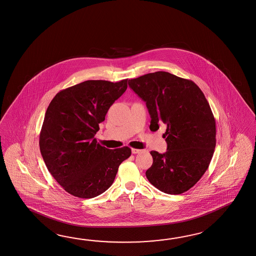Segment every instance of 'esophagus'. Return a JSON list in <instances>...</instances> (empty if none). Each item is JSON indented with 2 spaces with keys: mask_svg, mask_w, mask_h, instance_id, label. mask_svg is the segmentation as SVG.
<instances>
[{
  "mask_svg": "<svg viewBox=\"0 0 256 256\" xmlns=\"http://www.w3.org/2000/svg\"><path fill=\"white\" fill-rule=\"evenodd\" d=\"M140 152H141L140 149L132 148V154H138V153H140Z\"/></svg>",
  "mask_w": 256,
  "mask_h": 256,
  "instance_id": "obj_1",
  "label": "esophagus"
}]
</instances>
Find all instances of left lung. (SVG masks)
I'll return each mask as SVG.
<instances>
[{"instance_id": "obj_1", "label": "left lung", "mask_w": 256, "mask_h": 256, "mask_svg": "<svg viewBox=\"0 0 256 256\" xmlns=\"http://www.w3.org/2000/svg\"><path fill=\"white\" fill-rule=\"evenodd\" d=\"M129 86L146 102L150 130L166 125V151H151L153 164L146 172L149 182L168 194L190 189L206 172L216 148V120L196 84L166 72L129 80Z\"/></svg>"}]
</instances>
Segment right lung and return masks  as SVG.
I'll list each match as a JSON object with an SVG mask.
<instances>
[{"label":"right lung","instance_id":"1","mask_svg":"<svg viewBox=\"0 0 256 256\" xmlns=\"http://www.w3.org/2000/svg\"><path fill=\"white\" fill-rule=\"evenodd\" d=\"M117 83L88 80L60 91L48 105L40 134V148L48 170L74 196L93 198L108 190L131 148L108 149L96 143L98 124L127 90Z\"/></svg>","mask_w":256,"mask_h":256}]
</instances>
